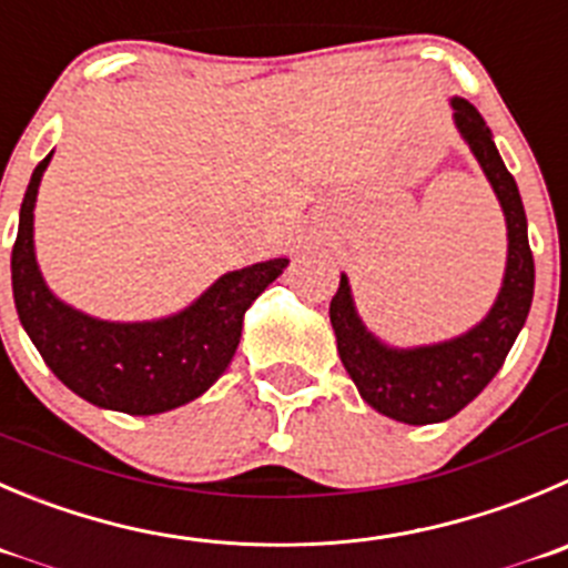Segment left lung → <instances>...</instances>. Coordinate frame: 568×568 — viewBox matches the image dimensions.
Wrapping results in <instances>:
<instances>
[{
	"mask_svg": "<svg viewBox=\"0 0 568 568\" xmlns=\"http://www.w3.org/2000/svg\"><path fill=\"white\" fill-rule=\"evenodd\" d=\"M449 105L457 133L483 166L505 214L507 262L494 306L468 332L409 348L385 343L362 323L345 273L339 275V290L328 306L339 359L359 396L376 413L413 426L440 424L485 390L524 328L536 290L527 214L516 178L507 172L483 113L463 97H452Z\"/></svg>",
	"mask_w": 568,
	"mask_h": 568,
	"instance_id": "8db88e82",
	"label": "left lung"
}]
</instances>
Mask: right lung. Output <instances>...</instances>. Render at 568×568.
<instances>
[{"label":"right lung","instance_id":"add662e5","mask_svg":"<svg viewBox=\"0 0 568 568\" xmlns=\"http://www.w3.org/2000/svg\"><path fill=\"white\" fill-rule=\"evenodd\" d=\"M52 153L27 183L10 256L16 312L27 337L52 374L94 407L159 415L194 402L225 374L240 345L245 312L284 273L290 258L231 270L181 312L155 321L85 315L47 287L36 258V200Z\"/></svg>","mask_w":568,"mask_h":568}]
</instances>
